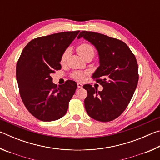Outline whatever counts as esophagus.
I'll list each match as a JSON object with an SVG mask.
<instances>
[{"label": "esophagus", "instance_id": "1", "mask_svg": "<svg viewBox=\"0 0 160 160\" xmlns=\"http://www.w3.org/2000/svg\"><path fill=\"white\" fill-rule=\"evenodd\" d=\"M77 85H78V88H82V86H83L82 84L80 83V82H78V83L77 84Z\"/></svg>", "mask_w": 160, "mask_h": 160}]
</instances>
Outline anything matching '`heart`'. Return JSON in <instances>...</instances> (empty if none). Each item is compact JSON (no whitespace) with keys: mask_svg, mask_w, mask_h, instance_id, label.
<instances>
[{"mask_svg":"<svg viewBox=\"0 0 160 160\" xmlns=\"http://www.w3.org/2000/svg\"><path fill=\"white\" fill-rule=\"evenodd\" d=\"M77 51L79 55L82 57L83 59H85L88 57H92L93 58L94 56V47L90 44L88 43H83L79 45L77 48ZM68 56V50H66L62 54L61 58V63H63L66 62V59ZM75 80H83L85 78V74L82 72H75L73 75H72Z\"/></svg>","mask_w":160,"mask_h":160,"instance_id":"1","label":"heart"}]
</instances>
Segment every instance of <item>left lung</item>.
Listing matches in <instances>:
<instances>
[{"label": "left lung", "mask_w": 160, "mask_h": 160, "mask_svg": "<svg viewBox=\"0 0 160 160\" xmlns=\"http://www.w3.org/2000/svg\"><path fill=\"white\" fill-rule=\"evenodd\" d=\"M84 39L98 51L99 66L93 79L103 87L97 91L91 85H85L88 96L85 107L91 118L108 122L118 117L129 104L138 82L136 58L123 42L93 32H81L78 39Z\"/></svg>", "instance_id": "left-lung-1"}]
</instances>
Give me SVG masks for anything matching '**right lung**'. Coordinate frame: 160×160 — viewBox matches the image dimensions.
Returning a JSON list of instances; mask_svg holds the SVG:
<instances>
[{
  "mask_svg": "<svg viewBox=\"0 0 160 160\" xmlns=\"http://www.w3.org/2000/svg\"><path fill=\"white\" fill-rule=\"evenodd\" d=\"M80 31L38 37L22 51L16 66L19 90L27 109L35 118L52 121L66 114L77 83L68 80L58 87L51 75L61 69V58Z\"/></svg>",
  "mask_w": 160,
  "mask_h": 160,
  "instance_id": "obj_1",
  "label": "right lung"
}]
</instances>
